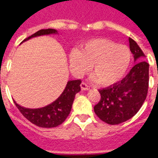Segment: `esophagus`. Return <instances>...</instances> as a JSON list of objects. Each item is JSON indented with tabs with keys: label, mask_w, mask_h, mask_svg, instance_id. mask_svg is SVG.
<instances>
[{
	"label": "esophagus",
	"mask_w": 158,
	"mask_h": 158,
	"mask_svg": "<svg viewBox=\"0 0 158 158\" xmlns=\"http://www.w3.org/2000/svg\"><path fill=\"white\" fill-rule=\"evenodd\" d=\"M81 88L82 90H89L90 88H89V86L87 84L85 83V82H82L81 84Z\"/></svg>",
	"instance_id": "obj_1"
}]
</instances>
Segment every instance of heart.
Segmentation results:
<instances>
[{"instance_id": "1", "label": "heart", "mask_w": 158, "mask_h": 158, "mask_svg": "<svg viewBox=\"0 0 158 158\" xmlns=\"http://www.w3.org/2000/svg\"><path fill=\"white\" fill-rule=\"evenodd\" d=\"M131 58V51L127 46L97 38L82 43L79 51L73 50L69 53V62L71 72L77 77L87 73L91 65L93 80L107 87L123 77Z\"/></svg>"}]
</instances>
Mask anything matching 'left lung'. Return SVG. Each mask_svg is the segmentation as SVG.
Here are the masks:
<instances>
[{"instance_id":"8db88e82","label":"left lung","mask_w":158,"mask_h":158,"mask_svg":"<svg viewBox=\"0 0 158 158\" xmlns=\"http://www.w3.org/2000/svg\"><path fill=\"white\" fill-rule=\"evenodd\" d=\"M130 50L135 65L121 81L100 89L101 98L94 111L102 121L111 125L119 124L136 115L144 103L149 87V64L135 40L129 38Z\"/></svg>"}]
</instances>
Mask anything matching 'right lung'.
<instances>
[{
  "instance_id": "1",
  "label": "right lung",
  "mask_w": 158,
  "mask_h": 158,
  "mask_svg": "<svg viewBox=\"0 0 158 158\" xmlns=\"http://www.w3.org/2000/svg\"><path fill=\"white\" fill-rule=\"evenodd\" d=\"M51 34H58V31L52 28L42 29L25 39L23 42L31 38ZM81 80L69 81L64 91L56 100L40 108H27L19 105L15 100L13 101L22 115L33 124L40 127H55L62 124L69 115L75 95L81 91Z\"/></svg>"
}]
</instances>
